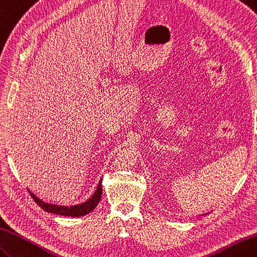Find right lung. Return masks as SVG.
Here are the masks:
<instances>
[{
	"instance_id": "add662e5",
	"label": "right lung",
	"mask_w": 257,
	"mask_h": 257,
	"mask_svg": "<svg viewBox=\"0 0 257 257\" xmlns=\"http://www.w3.org/2000/svg\"><path fill=\"white\" fill-rule=\"evenodd\" d=\"M30 193L32 198L34 199V201H35L43 210L47 211L49 213H55V214L65 215V216H82L90 213L92 210H94L95 207L98 206V203L100 202L101 196H102V179L100 180L98 188H96V190L92 195V197L83 203L77 204V206L67 207V206H57V204L47 203L41 200V199L34 195L33 192L30 191Z\"/></svg>"
}]
</instances>
